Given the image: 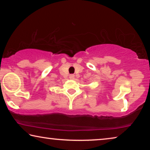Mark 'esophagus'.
<instances>
[{"label": "esophagus", "instance_id": "obj_1", "mask_svg": "<svg viewBox=\"0 0 150 150\" xmlns=\"http://www.w3.org/2000/svg\"><path fill=\"white\" fill-rule=\"evenodd\" d=\"M69 79H75V75H69Z\"/></svg>", "mask_w": 150, "mask_h": 150}]
</instances>
